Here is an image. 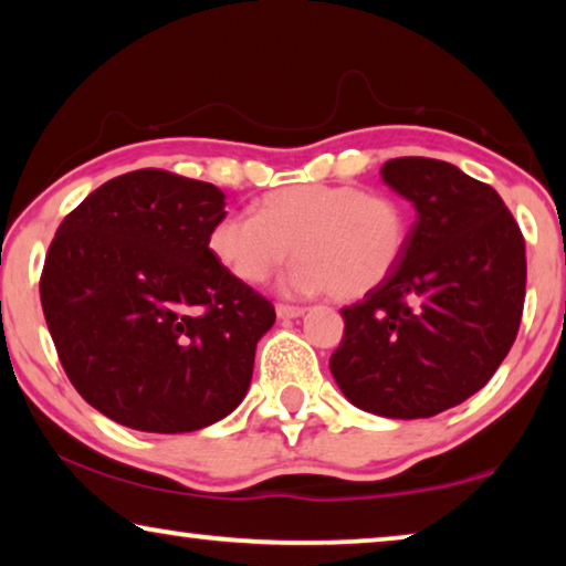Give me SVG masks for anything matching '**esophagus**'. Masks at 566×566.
Returning a JSON list of instances; mask_svg holds the SVG:
<instances>
[{"instance_id": "34e87169", "label": "esophagus", "mask_w": 566, "mask_h": 566, "mask_svg": "<svg viewBox=\"0 0 566 566\" xmlns=\"http://www.w3.org/2000/svg\"><path fill=\"white\" fill-rule=\"evenodd\" d=\"M276 315L284 317V319H290V317H300V315H305V307H297V305H284V302H280V305H276Z\"/></svg>"}]
</instances>
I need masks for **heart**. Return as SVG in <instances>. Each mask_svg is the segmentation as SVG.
Wrapping results in <instances>:
<instances>
[{"instance_id": "obj_1", "label": "heart", "mask_w": 566, "mask_h": 566, "mask_svg": "<svg viewBox=\"0 0 566 566\" xmlns=\"http://www.w3.org/2000/svg\"><path fill=\"white\" fill-rule=\"evenodd\" d=\"M409 239V208L391 192L307 182L261 196L256 216L218 218L208 247L243 284L266 282L294 247L300 259L286 276V290L358 300L399 269Z\"/></svg>"}]
</instances>
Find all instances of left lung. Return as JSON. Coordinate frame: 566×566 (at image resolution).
Returning a JSON list of instances; mask_svg holds the SVG:
<instances>
[{"label":"left lung","mask_w":566,"mask_h":566,"mask_svg":"<svg viewBox=\"0 0 566 566\" xmlns=\"http://www.w3.org/2000/svg\"><path fill=\"white\" fill-rule=\"evenodd\" d=\"M381 177L417 221L399 269L340 310L331 370L358 409L424 419L483 389L509 356L524 315L526 243L499 192L450 163L396 157Z\"/></svg>","instance_id":"obj_1"}]
</instances>
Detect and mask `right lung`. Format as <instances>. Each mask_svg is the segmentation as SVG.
<instances>
[{"label":"right lung","mask_w":566,"mask_h":566,"mask_svg":"<svg viewBox=\"0 0 566 566\" xmlns=\"http://www.w3.org/2000/svg\"><path fill=\"white\" fill-rule=\"evenodd\" d=\"M223 206L210 182L134 170L57 226L42 312L75 391L104 417L139 432H196L247 396L276 315L210 254Z\"/></svg>","instance_id":"right-lung-1"}]
</instances>
